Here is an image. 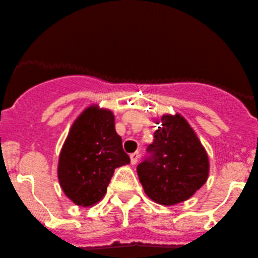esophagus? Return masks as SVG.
Wrapping results in <instances>:
<instances>
[{
	"label": "esophagus",
	"instance_id": "esophagus-1",
	"mask_svg": "<svg viewBox=\"0 0 258 258\" xmlns=\"http://www.w3.org/2000/svg\"><path fill=\"white\" fill-rule=\"evenodd\" d=\"M139 156H140L139 151H135V153H132L131 155H130V158H131V164H136L137 160H139Z\"/></svg>",
	"mask_w": 258,
	"mask_h": 258
}]
</instances>
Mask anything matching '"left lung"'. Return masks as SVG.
<instances>
[{"mask_svg":"<svg viewBox=\"0 0 258 258\" xmlns=\"http://www.w3.org/2000/svg\"><path fill=\"white\" fill-rule=\"evenodd\" d=\"M148 155L137 165L145 194L160 205L186 201L205 184L209 158L182 115L165 114L158 123Z\"/></svg>","mask_w":258,"mask_h":258,"instance_id":"1","label":"left lung"}]
</instances>
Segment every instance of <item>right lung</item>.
I'll list each match as a JSON object with an SVG mask.
<instances>
[{
    "mask_svg": "<svg viewBox=\"0 0 258 258\" xmlns=\"http://www.w3.org/2000/svg\"><path fill=\"white\" fill-rule=\"evenodd\" d=\"M128 163L113 113L89 107L72 124L59 154V184L76 205H94L107 192L115 168Z\"/></svg>",
    "mask_w": 258,
    "mask_h": 258,
    "instance_id": "add662e5",
    "label": "right lung"
}]
</instances>
